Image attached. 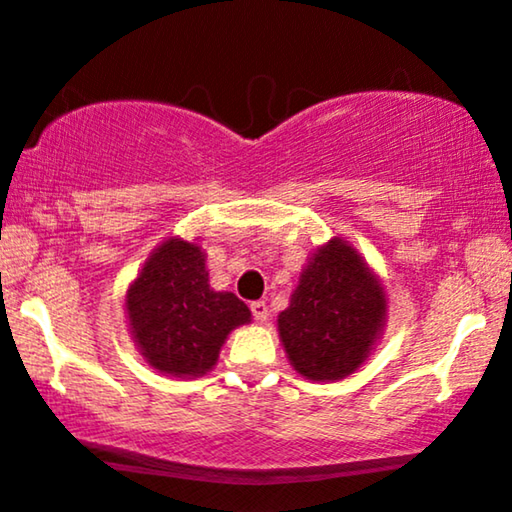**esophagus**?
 <instances>
[{
	"label": "esophagus",
	"mask_w": 512,
	"mask_h": 512,
	"mask_svg": "<svg viewBox=\"0 0 512 512\" xmlns=\"http://www.w3.org/2000/svg\"><path fill=\"white\" fill-rule=\"evenodd\" d=\"M251 314H254L256 321L265 323V321H268V305H265L263 300H256V302H251Z\"/></svg>",
	"instance_id": "esophagus-1"
}]
</instances>
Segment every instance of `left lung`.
Wrapping results in <instances>:
<instances>
[{
	"instance_id": "obj_1",
	"label": "left lung",
	"mask_w": 512,
	"mask_h": 512,
	"mask_svg": "<svg viewBox=\"0 0 512 512\" xmlns=\"http://www.w3.org/2000/svg\"><path fill=\"white\" fill-rule=\"evenodd\" d=\"M385 321L388 295L379 274L335 235L307 258L277 332L295 372L332 383L365 365Z\"/></svg>"
}]
</instances>
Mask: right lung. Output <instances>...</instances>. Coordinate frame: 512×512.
Instances as JSON below:
<instances>
[{
	"mask_svg": "<svg viewBox=\"0 0 512 512\" xmlns=\"http://www.w3.org/2000/svg\"><path fill=\"white\" fill-rule=\"evenodd\" d=\"M205 261L196 240L166 238L124 295L133 344L164 376H205L217 365L228 335L251 323V311L238 295L210 286Z\"/></svg>",
	"mask_w": 512,
	"mask_h": 512,
	"instance_id": "add662e5",
	"label": "right lung"
}]
</instances>
